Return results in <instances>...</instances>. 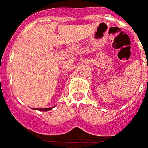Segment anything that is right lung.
<instances>
[{"label": "right lung", "instance_id": "add662e5", "mask_svg": "<svg viewBox=\"0 0 148 148\" xmlns=\"http://www.w3.org/2000/svg\"><path fill=\"white\" fill-rule=\"evenodd\" d=\"M53 109V107L51 108H45V109H37L38 110H40V111H49L50 109Z\"/></svg>", "mask_w": 148, "mask_h": 148}]
</instances>
